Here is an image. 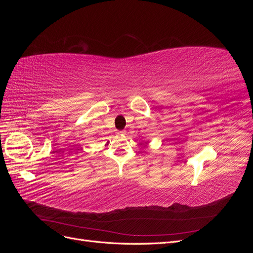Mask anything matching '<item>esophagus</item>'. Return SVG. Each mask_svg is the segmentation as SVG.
<instances>
[{
  "mask_svg": "<svg viewBox=\"0 0 253 253\" xmlns=\"http://www.w3.org/2000/svg\"><path fill=\"white\" fill-rule=\"evenodd\" d=\"M117 134H119V135H124V134H126V132H125V131H119Z\"/></svg>",
  "mask_w": 253,
  "mask_h": 253,
  "instance_id": "esophagus-1",
  "label": "esophagus"
}]
</instances>
